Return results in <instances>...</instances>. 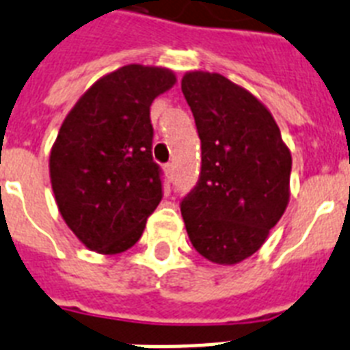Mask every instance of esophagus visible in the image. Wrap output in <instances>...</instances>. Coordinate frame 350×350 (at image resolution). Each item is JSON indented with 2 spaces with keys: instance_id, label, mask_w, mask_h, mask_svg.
<instances>
[{
  "instance_id": "34e87169",
  "label": "esophagus",
  "mask_w": 350,
  "mask_h": 350,
  "mask_svg": "<svg viewBox=\"0 0 350 350\" xmlns=\"http://www.w3.org/2000/svg\"><path fill=\"white\" fill-rule=\"evenodd\" d=\"M163 170H165V174L169 180L174 178V165H172V163H165V165H163Z\"/></svg>"
}]
</instances>
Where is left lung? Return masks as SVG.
<instances>
[{
	"label": "left lung",
	"instance_id": "left-lung-1",
	"mask_svg": "<svg viewBox=\"0 0 350 350\" xmlns=\"http://www.w3.org/2000/svg\"><path fill=\"white\" fill-rule=\"evenodd\" d=\"M181 92L201 140L200 180L180 203L187 234L204 258L237 264L288 206L291 152L271 113L226 77L189 72Z\"/></svg>",
	"mask_w": 350,
	"mask_h": 350
}]
</instances>
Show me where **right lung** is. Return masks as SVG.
Returning <instances> with one entry per match:
<instances>
[{"label":"right lung","mask_w":350,"mask_h":350,"mask_svg":"<svg viewBox=\"0 0 350 350\" xmlns=\"http://www.w3.org/2000/svg\"><path fill=\"white\" fill-rule=\"evenodd\" d=\"M174 82L167 68L127 64L96 81L62 122L52 189L62 219L93 252L131 248L163 198L150 104Z\"/></svg>","instance_id":"add662e5"}]
</instances>
